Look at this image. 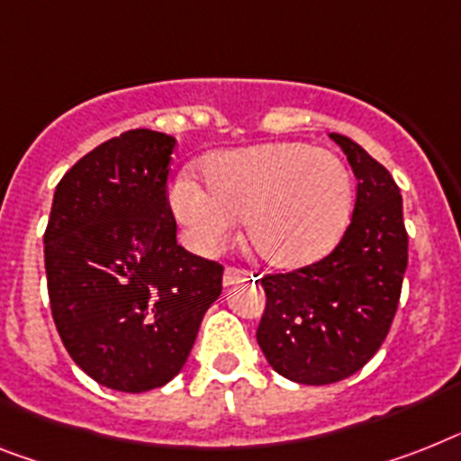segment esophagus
<instances>
[{
  "label": "esophagus",
  "instance_id": "1",
  "mask_svg": "<svg viewBox=\"0 0 461 461\" xmlns=\"http://www.w3.org/2000/svg\"><path fill=\"white\" fill-rule=\"evenodd\" d=\"M247 277H254L252 271H240V268H226L223 271V285L230 287V285L240 283V280H247Z\"/></svg>",
  "mask_w": 461,
  "mask_h": 461
}]
</instances>
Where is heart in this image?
Wrapping results in <instances>:
<instances>
[{
    "label": "heart",
    "mask_w": 461,
    "mask_h": 461,
    "mask_svg": "<svg viewBox=\"0 0 461 461\" xmlns=\"http://www.w3.org/2000/svg\"><path fill=\"white\" fill-rule=\"evenodd\" d=\"M204 181L171 184L169 207L200 254H216L245 219L247 240L276 268H303L339 245L353 214V176L330 150L299 143L223 150L204 162Z\"/></svg>",
    "instance_id": "b5f03b06"
}]
</instances>
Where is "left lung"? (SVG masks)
Listing matches in <instances>:
<instances>
[{
    "instance_id": "left-lung-1",
    "label": "left lung",
    "mask_w": 461,
    "mask_h": 461,
    "mask_svg": "<svg viewBox=\"0 0 461 461\" xmlns=\"http://www.w3.org/2000/svg\"><path fill=\"white\" fill-rule=\"evenodd\" d=\"M358 178L351 223L332 254L261 277L257 341L277 375L322 386L358 372L393 322L408 268L402 197L393 176L348 136L330 134Z\"/></svg>"
}]
</instances>
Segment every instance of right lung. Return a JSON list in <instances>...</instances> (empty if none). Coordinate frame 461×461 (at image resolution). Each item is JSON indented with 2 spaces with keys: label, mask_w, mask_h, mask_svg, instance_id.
<instances>
[{
  "label": "right lung",
  "mask_w": 461,
  "mask_h": 461,
  "mask_svg": "<svg viewBox=\"0 0 461 461\" xmlns=\"http://www.w3.org/2000/svg\"><path fill=\"white\" fill-rule=\"evenodd\" d=\"M174 136L131 129L56 185L44 233L49 302L70 358L108 389L171 382L195 344L223 268L185 252L167 203Z\"/></svg>",
  "instance_id": "right-lung-1"
}]
</instances>
